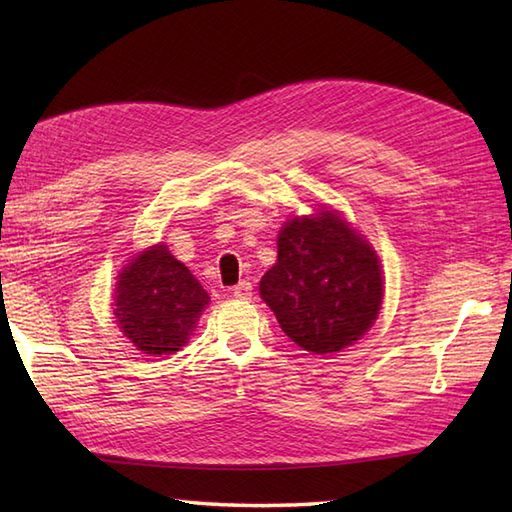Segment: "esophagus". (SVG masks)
<instances>
[{"label":"esophagus","mask_w":512,"mask_h":512,"mask_svg":"<svg viewBox=\"0 0 512 512\" xmlns=\"http://www.w3.org/2000/svg\"><path fill=\"white\" fill-rule=\"evenodd\" d=\"M252 291H254V286H252V282H247V280L232 286V295L239 297V299H249V297H252Z\"/></svg>","instance_id":"1"}]
</instances>
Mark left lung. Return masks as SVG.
Masks as SVG:
<instances>
[{"instance_id": "obj_1", "label": "left lung", "mask_w": 512, "mask_h": 512, "mask_svg": "<svg viewBox=\"0 0 512 512\" xmlns=\"http://www.w3.org/2000/svg\"><path fill=\"white\" fill-rule=\"evenodd\" d=\"M382 293L376 252L334 210L286 221L278 263L260 280L284 334L313 354L354 345L378 319Z\"/></svg>"}]
</instances>
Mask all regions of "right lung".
<instances>
[{
	"label": "right lung",
	"instance_id": "1",
	"mask_svg": "<svg viewBox=\"0 0 512 512\" xmlns=\"http://www.w3.org/2000/svg\"><path fill=\"white\" fill-rule=\"evenodd\" d=\"M208 299L167 245H152L121 269L112 306L121 332L136 350L162 356L186 345Z\"/></svg>",
	"mask_w": 512,
	"mask_h": 512
}]
</instances>
